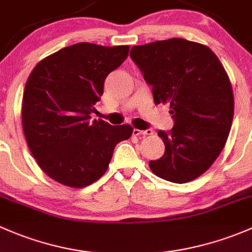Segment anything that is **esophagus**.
I'll return each mask as SVG.
<instances>
[{"mask_svg": "<svg viewBox=\"0 0 252 252\" xmlns=\"http://www.w3.org/2000/svg\"><path fill=\"white\" fill-rule=\"evenodd\" d=\"M132 133H133V136H150V134L153 133V131L152 129H145V131H141V129L134 128Z\"/></svg>", "mask_w": 252, "mask_h": 252, "instance_id": "esophagus-1", "label": "esophagus"}]
</instances>
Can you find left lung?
Returning a JSON list of instances; mask_svg holds the SVG:
<instances>
[{"label":"left lung","mask_w":252,"mask_h":252,"mask_svg":"<svg viewBox=\"0 0 252 252\" xmlns=\"http://www.w3.org/2000/svg\"><path fill=\"white\" fill-rule=\"evenodd\" d=\"M131 58L153 86L155 104H168L175 126L159 131L165 154L149 161L153 173L187 183L206 172L227 142L234 95L229 76L207 46L184 38L133 46Z\"/></svg>","instance_id":"obj_1"}]
</instances>
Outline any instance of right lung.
<instances>
[{
    "label": "right lung",
    "mask_w": 252,
    "mask_h": 252,
    "mask_svg": "<svg viewBox=\"0 0 252 252\" xmlns=\"http://www.w3.org/2000/svg\"><path fill=\"white\" fill-rule=\"evenodd\" d=\"M129 46L81 42L36 64L25 85L22 124L31 154L56 182L84 188L108 170L116 144L132 136L128 124L91 121L104 81L128 56Z\"/></svg>",
    "instance_id": "right-lung-1"
}]
</instances>
